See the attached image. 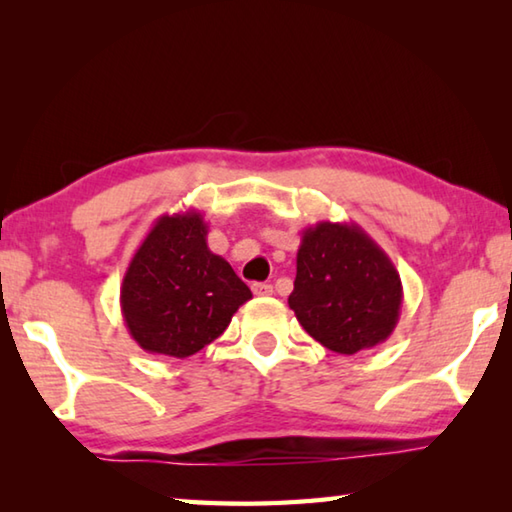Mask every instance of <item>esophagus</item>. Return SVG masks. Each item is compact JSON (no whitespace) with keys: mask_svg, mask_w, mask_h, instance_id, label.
I'll use <instances>...</instances> for the list:
<instances>
[{"mask_svg":"<svg viewBox=\"0 0 512 512\" xmlns=\"http://www.w3.org/2000/svg\"><path fill=\"white\" fill-rule=\"evenodd\" d=\"M253 293H255V296H271V293H273V284L255 282V284H253Z\"/></svg>","mask_w":512,"mask_h":512,"instance_id":"obj_1","label":"esophagus"}]
</instances>
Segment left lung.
Returning <instances> with one entry per match:
<instances>
[{
    "label": "left lung",
    "mask_w": 512,
    "mask_h": 512,
    "mask_svg": "<svg viewBox=\"0 0 512 512\" xmlns=\"http://www.w3.org/2000/svg\"><path fill=\"white\" fill-rule=\"evenodd\" d=\"M402 298L395 264L361 225L318 221L302 230L289 307L327 350L357 354L384 343Z\"/></svg>",
    "instance_id": "1"
}]
</instances>
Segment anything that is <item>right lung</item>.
Listing matches in <instances>:
<instances>
[{
    "mask_svg": "<svg viewBox=\"0 0 512 512\" xmlns=\"http://www.w3.org/2000/svg\"><path fill=\"white\" fill-rule=\"evenodd\" d=\"M253 298L232 266L207 248L198 210L162 214L128 264L121 316L133 341L149 354L187 359L225 332Z\"/></svg>",
    "mask_w": 512,
    "mask_h": 512,
    "instance_id": "obj_1",
    "label": "right lung"
}]
</instances>
